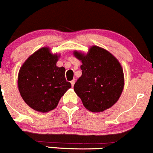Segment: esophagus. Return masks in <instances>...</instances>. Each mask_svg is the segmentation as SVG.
I'll use <instances>...</instances> for the list:
<instances>
[{"mask_svg": "<svg viewBox=\"0 0 153 153\" xmlns=\"http://www.w3.org/2000/svg\"><path fill=\"white\" fill-rule=\"evenodd\" d=\"M75 79H73L72 81H71V84H72V87H73L74 84H75Z\"/></svg>", "mask_w": 153, "mask_h": 153, "instance_id": "obj_1", "label": "esophagus"}]
</instances>
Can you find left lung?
Returning a JSON list of instances; mask_svg holds the SVG:
<instances>
[{
	"label": "left lung",
	"instance_id": "1",
	"mask_svg": "<svg viewBox=\"0 0 153 153\" xmlns=\"http://www.w3.org/2000/svg\"><path fill=\"white\" fill-rule=\"evenodd\" d=\"M81 60L82 75L74 85L84 106L93 113L103 112L118 101L124 88V74L119 60L101 47L93 45L87 54L74 51Z\"/></svg>",
	"mask_w": 153,
	"mask_h": 153
}]
</instances>
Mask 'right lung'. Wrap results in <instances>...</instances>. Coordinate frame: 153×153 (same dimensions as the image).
<instances>
[{"instance_id": "add662e5", "label": "right lung", "mask_w": 153, "mask_h": 153, "mask_svg": "<svg viewBox=\"0 0 153 153\" xmlns=\"http://www.w3.org/2000/svg\"><path fill=\"white\" fill-rule=\"evenodd\" d=\"M60 54L42 47L31 54L19 69V93L25 103L35 111L47 113L54 110L72 87L65 78V68L57 66Z\"/></svg>"}]
</instances>
